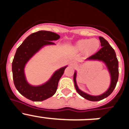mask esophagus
I'll return each instance as SVG.
<instances>
[{"mask_svg":"<svg viewBox=\"0 0 129 129\" xmlns=\"http://www.w3.org/2000/svg\"><path fill=\"white\" fill-rule=\"evenodd\" d=\"M70 65H71L72 67H76V62H74V61H72V62H70Z\"/></svg>","mask_w":129,"mask_h":129,"instance_id":"obj_1","label":"esophagus"}]
</instances>
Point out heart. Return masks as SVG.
Returning <instances> with one entry per match:
<instances>
[{
  "instance_id": "b5f03b06",
  "label": "heart",
  "mask_w": 129,
  "mask_h": 129,
  "mask_svg": "<svg viewBox=\"0 0 129 129\" xmlns=\"http://www.w3.org/2000/svg\"><path fill=\"white\" fill-rule=\"evenodd\" d=\"M100 43L96 39H83L77 43L76 47L79 50H84L89 54L95 53L100 48Z\"/></svg>"
}]
</instances>
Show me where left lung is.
Wrapping results in <instances>:
<instances>
[{
	"label": "left lung",
	"mask_w": 129,
	"mask_h": 129,
	"mask_svg": "<svg viewBox=\"0 0 129 129\" xmlns=\"http://www.w3.org/2000/svg\"><path fill=\"white\" fill-rule=\"evenodd\" d=\"M99 38H100V42H101V46L102 47L98 52H97L94 55L88 57L87 59L100 60V61H103L106 64L110 74V76H111V83H110V86L108 90L102 95H98V96L88 95L79 89L77 83H76V72H75L74 74V81L75 88H76L77 93L82 97H83L84 98L92 101H100L110 95L116 87L118 80V77H119L118 61L116 57V52H115L114 50L109 44L107 40L105 39L103 37H100Z\"/></svg>",
	"instance_id": "obj_1"
}]
</instances>
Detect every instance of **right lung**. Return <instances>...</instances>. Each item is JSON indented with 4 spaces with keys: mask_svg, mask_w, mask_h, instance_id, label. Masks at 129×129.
Here are the masks:
<instances>
[{
    "mask_svg": "<svg viewBox=\"0 0 129 129\" xmlns=\"http://www.w3.org/2000/svg\"><path fill=\"white\" fill-rule=\"evenodd\" d=\"M60 36L48 31H39L29 35L16 51L12 62L13 83L20 94L33 101H41L52 97L56 92L58 83L67 67L60 68L53 74L47 83L41 86L29 85L25 78L24 68L31 57L44 45L54 44L52 41L59 39Z\"/></svg>",
    "mask_w": 129,
    "mask_h": 129,
    "instance_id": "add662e5",
    "label": "right lung"
}]
</instances>
